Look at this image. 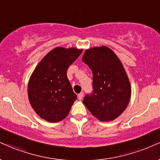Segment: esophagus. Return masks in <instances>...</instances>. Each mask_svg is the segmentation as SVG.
Wrapping results in <instances>:
<instances>
[{
    "label": "esophagus",
    "mask_w": 160,
    "mask_h": 160,
    "mask_svg": "<svg viewBox=\"0 0 160 160\" xmlns=\"http://www.w3.org/2000/svg\"><path fill=\"white\" fill-rule=\"evenodd\" d=\"M82 98H83V93H82V92H80V93L78 95V99L80 100V101H81Z\"/></svg>",
    "instance_id": "esophagus-1"
}]
</instances>
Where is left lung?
<instances>
[{"label":"left lung","mask_w":160,"mask_h":160,"mask_svg":"<svg viewBox=\"0 0 160 160\" xmlns=\"http://www.w3.org/2000/svg\"><path fill=\"white\" fill-rule=\"evenodd\" d=\"M82 60L92 70L94 89L82 103L101 122L114 120L125 110L131 96V86L122 62L106 46L87 49Z\"/></svg>","instance_id":"left-lung-1"}]
</instances>
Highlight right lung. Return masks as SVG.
<instances>
[{
  "mask_svg": "<svg viewBox=\"0 0 160 160\" xmlns=\"http://www.w3.org/2000/svg\"><path fill=\"white\" fill-rule=\"evenodd\" d=\"M82 51L75 48H56L44 57L30 76L29 101L38 116L47 122L64 119L76 101L66 73Z\"/></svg>",
  "mask_w": 160,
  "mask_h": 160,
  "instance_id": "right-lung-1",
  "label": "right lung"
}]
</instances>
